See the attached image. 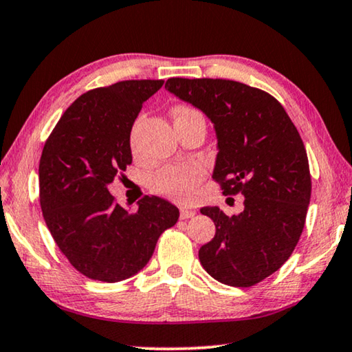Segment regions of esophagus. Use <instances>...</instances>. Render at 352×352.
<instances>
[{
	"label": "esophagus",
	"instance_id": "obj_1",
	"mask_svg": "<svg viewBox=\"0 0 352 352\" xmlns=\"http://www.w3.org/2000/svg\"><path fill=\"white\" fill-rule=\"evenodd\" d=\"M194 214H196V210H191V208H182L180 210L182 219H188V217H192Z\"/></svg>",
	"mask_w": 352,
	"mask_h": 352
}]
</instances>
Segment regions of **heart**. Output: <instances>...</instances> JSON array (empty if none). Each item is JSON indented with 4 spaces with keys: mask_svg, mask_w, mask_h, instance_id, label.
Wrapping results in <instances>:
<instances>
[{
    "mask_svg": "<svg viewBox=\"0 0 352 352\" xmlns=\"http://www.w3.org/2000/svg\"><path fill=\"white\" fill-rule=\"evenodd\" d=\"M175 122L202 117L196 109L188 106H177L172 111ZM202 178V169L199 166H172L166 167L153 178L152 188L161 196L170 197L178 202H188L197 192V185Z\"/></svg>",
    "mask_w": 352,
    "mask_h": 352,
    "instance_id": "1",
    "label": "heart"
}]
</instances>
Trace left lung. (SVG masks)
<instances>
[{
    "instance_id": "8db88e82",
    "label": "left lung",
    "mask_w": 352,
    "mask_h": 352,
    "mask_svg": "<svg viewBox=\"0 0 352 352\" xmlns=\"http://www.w3.org/2000/svg\"><path fill=\"white\" fill-rule=\"evenodd\" d=\"M166 89L211 120L217 139L213 178L224 194L244 196L239 214L200 208L216 226L214 238L199 250L200 263L221 283L252 287L285 263L302 233L311 194L302 139L283 106L256 87L170 78Z\"/></svg>"
}]
</instances>
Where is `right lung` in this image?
Returning a JSON list of instances; mask_svg holds the SVG:
<instances>
[{
  "instance_id": "right-lung-1",
  "label": "right lung",
  "mask_w": 352,
  "mask_h": 352,
  "mask_svg": "<svg viewBox=\"0 0 352 352\" xmlns=\"http://www.w3.org/2000/svg\"><path fill=\"white\" fill-rule=\"evenodd\" d=\"M163 80H130L78 97L60 117L41 156L43 219L67 260L94 280L120 282L152 258L156 241L178 221V208L146 196L130 211L108 185L131 164L130 135L142 103Z\"/></svg>"
}]
</instances>
